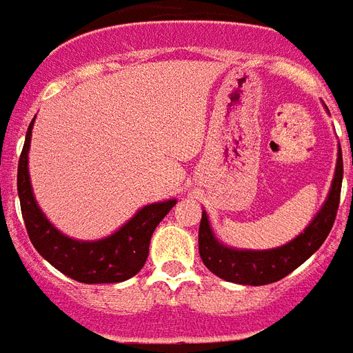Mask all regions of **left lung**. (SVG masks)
I'll return each instance as SVG.
<instances>
[{"label":"left lung","instance_id":"obj_1","mask_svg":"<svg viewBox=\"0 0 353 353\" xmlns=\"http://www.w3.org/2000/svg\"><path fill=\"white\" fill-rule=\"evenodd\" d=\"M341 187H343V153L339 150L335 177L331 183L330 196L322 205V210L318 211L312 223L296 239L270 250L230 249L213 236L208 213L202 211V221L198 230V250L203 265L228 283L262 286V284L281 281L297 270L305 260H309L322 247L325 237L330 236L341 202Z\"/></svg>","mask_w":353,"mask_h":353}]
</instances>
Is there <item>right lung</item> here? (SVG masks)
I'll return each instance as SVG.
<instances>
[{
	"mask_svg": "<svg viewBox=\"0 0 353 353\" xmlns=\"http://www.w3.org/2000/svg\"><path fill=\"white\" fill-rule=\"evenodd\" d=\"M33 121L28 127L22 155L18 161V196L23 224L33 247L57 271L78 283H123L134 276L148 260L150 239L157 224L168 215V211L176 205V200L145 205L117 232L99 241H77L63 236L39 210L31 190L28 153Z\"/></svg>",
	"mask_w": 353,
	"mask_h": 353,
	"instance_id": "obj_1",
	"label": "right lung"
}]
</instances>
